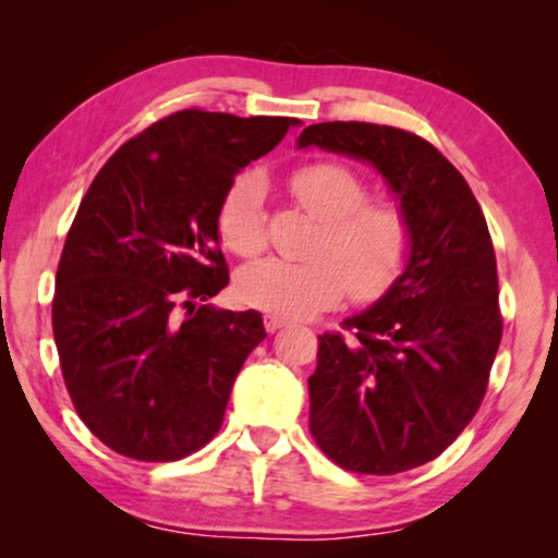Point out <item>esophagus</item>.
Segmentation results:
<instances>
[{"label":"esophagus","instance_id":"1","mask_svg":"<svg viewBox=\"0 0 558 558\" xmlns=\"http://www.w3.org/2000/svg\"><path fill=\"white\" fill-rule=\"evenodd\" d=\"M284 325H287V319L279 317V315H266V317H264L266 332H277V330H281V327H284Z\"/></svg>","mask_w":558,"mask_h":558}]
</instances>
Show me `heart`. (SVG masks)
Returning <instances> with one entry per match:
<instances>
[{"mask_svg":"<svg viewBox=\"0 0 558 558\" xmlns=\"http://www.w3.org/2000/svg\"><path fill=\"white\" fill-rule=\"evenodd\" d=\"M294 201L323 223L312 258H264L235 279L246 304L271 315L307 317L332 307L350 292L373 300L396 279L409 254V223L391 203H365L368 187L338 162H312L289 180ZM264 180L241 174L218 210L220 241L235 256L251 258L266 246Z\"/></svg>","mask_w":558,"mask_h":558,"instance_id":"heart-1","label":"heart"}]
</instances>
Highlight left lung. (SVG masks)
<instances>
[{"instance_id": "8db88e82", "label": "left lung", "mask_w": 558, "mask_h": 558, "mask_svg": "<svg viewBox=\"0 0 558 558\" xmlns=\"http://www.w3.org/2000/svg\"><path fill=\"white\" fill-rule=\"evenodd\" d=\"M296 147L361 159L409 223L403 271L350 335H319L310 429L340 468L396 475L432 462L477 414L498 353V266L460 172L422 136L365 121L304 129Z\"/></svg>"}]
</instances>
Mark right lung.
<instances>
[{
  "instance_id": "right-lung-1",
  "label": "right lung",
  "mask_w": 558,
  "mask_h": 558,
  "mask_svg": "<svg viewBox=\"0 0 558 558\" xmlns=\"http://www.w3.org/2000/svg\"><path fill=\"white\" fill-rule=\"evenodd\" d=\"M296 124L178 111L90 182L58 264L52 335L75 411L113 452L172 462L220 429L266 330L256 310L205 304L228 284L218 210L235 174Z\"/></svg>"
}]
</instances>
